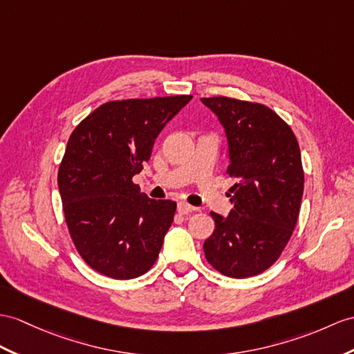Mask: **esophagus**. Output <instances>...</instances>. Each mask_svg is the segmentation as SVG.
Segmentation results:
<instances>
[{"label":"esophagus","instance_id":"esophagus-1","mask_svg":"<svg viewBox=\"0 0 354 354\" xmlns=\"http://www.w3.org/2000/svg\"><path fill=\"white\" fill-rule=\"evenodd\" d=\"M192 210H194V207L189 205V204L185 203V201L177 204V212H178L180 214H187V213H191Z\"/></svg>","mask_w":354,"mask_h":354}]
</instances>
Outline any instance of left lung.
Returning <instances> with one entry per match:
<instances>
[{
    "mask_svg": "<svg viewBox=\"0 0 354 354\" xmlns=\"http://www.w3.org/2000/svg\"><path fill=\"white\" fill-rule=\"evenodd\" d=\"M228 142L231 187L228 216L210 212L213 234L204 255L230 278H249L278 260L296 227L304 195L300 149L291 127L260 103L203 97Z\"/></svg>",
    "mask_w": 354,
    "mask_h": 354,
    "instance_id": "8db88e82",
    "label": "left lung"
}]
</instances>
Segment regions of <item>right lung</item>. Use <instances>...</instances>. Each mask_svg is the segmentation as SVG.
Instances as JSON below:
<instances>
[{"label": "right lung", "instance_id": "add662e5", "mask_svg": "<svg viewBox=\"0 0 354 354\" xmlns=\"http://www.w3.org/2000/svg\"><path fill=\"white\" fill-rule=\"evenodd\" d=\"M192 96L108 102L68 138L58 189L76 251L91 269L132 279L151 269L177 204L150 200L132 182L154 141Z\"/></svg>", "mask_w": 354, "mask_h": 354}]
</instances>
